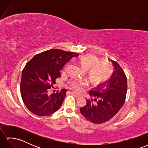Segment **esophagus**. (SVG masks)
I'll use <instances>...</instances> for the list:
<instances>
[{
	"label": "esophagus",
	"mask_w": 148,
	"mask_h": 148,
	"mask_svg": "<svg viewBox=\"0 0 148 148\" xmlns=\"http://www.w3.org/2000/svg\"><path fill=\"white\" fill-rule=\"evenodd\" d=\"M69 92L70 93H71V94H72V95H74L75 97H79V94H77V93H76V92H73V91H71V90H69Z\"/></svg>",
	"instance_id": "esophagus-1"
}]
</instances>
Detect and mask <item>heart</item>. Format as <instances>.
I'll use <instances>...</instances> for the list:
<instances>
[{
	"label": "heart",
	"mask_w": 148,
	"mask_h": 148,
	"mask_svg": "<svg viewBox=\"0 0 148 148\" xmlns=\"http://www.w3.org/2000/svg\"><path fill=\"white\" fill-rule=\"evenodd\" d=\"M79 64L86 71L88 77L94 85L105 83L111 76L112 69L111 64L106 62H100V60L93 55L81 56L79 59ZM86 84V81L81 79H74L71 82L72 88L77 91L81 90Z\"/></svg>",
	"instance_id": "1"
}]
</instances>
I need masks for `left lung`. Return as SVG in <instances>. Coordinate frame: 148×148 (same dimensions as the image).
I'll list each match as a JSON object with an SVG mask.
<instances>
[{"label":"left lung","mask_w":148,"mask_h":148,"mask_svg":"<svg viewBox=\"0 0 148 148\" xmlns=\"http://www.w3.org/2000/svg\"><path fill=\"white\" fill-rule=\"evenodd\" d=\"M114 67L111 77L90 90L93 99L86 100L85 106L80 108L83 116L93 123L100 124L111 119L123 106L127 92V79L117 62L109 59Z\"/></svg>","instance_id":"8db88e82"}]
</instances>
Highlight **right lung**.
<instances>
[{
    "label": "right lung",
    "mask_w": 148,
    "mask_h": 148,
    "mask_svg": "<svg viewBox=\"0 0 148 148\" xmlns=\"http://www.w3.org/2000/svg\"><path fill=\"white\" fill-rule=\"evenodd\" d=\"M78 56L74 52L52 49L35 55L22 71L20 92L27 109L38 116H49L60 108L67 90L49 93V89L60 77V71L68 61Z\"/></svg>",
    "instance_id": "add662e5"
}]
</instances>
